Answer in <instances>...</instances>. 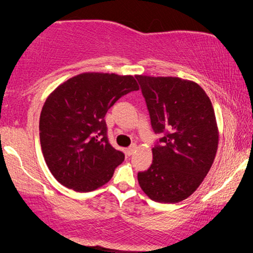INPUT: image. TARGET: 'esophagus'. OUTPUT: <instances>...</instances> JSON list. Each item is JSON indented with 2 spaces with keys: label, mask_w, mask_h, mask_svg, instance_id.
I'll return each instance as SVG.
<instances>
[{
  "label": "esophagus",
  "mask_w": 253,
  "mask_h": 253,
  "mask_svg": "<svg viewBox=\"0 0 253 253\" xmlns=\"http://www.w3.org/2000/svg\"><path fill=\"white\" fill-rule=\"evenodd\" d=\"M136 148H137V145L136 144L130 145V146L126 148V154L129 155V157H130V155H132L134 153V151H136Z\"/></svg>",
  "instance_id": "34e87169"
}]
</instances>
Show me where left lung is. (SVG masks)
Masks as SVG:
<instances>
[{
	"label": "left lung",
	"instance_id": "8db88e82",
	"mask_svg": "<svg viewBox=\"0 0 253 253\" xmlns=\"http://www.w3.org/2000/svg\"><path fill=\"white\" fill-rule=\"evenodd\" d=\"M136 79L152 129L161 134L152 148L151 167L138 172V182L154 202H182L196 191L215 158L219 134L212 102L198 84L185 79Z\"/></svg>",
	"mask_w": 253,
	"mask_h": 253
}]
</instances>
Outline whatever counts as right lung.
<instances>
[{
	"label": "right lung",
	"instance_id": "right-lung-1",
	"mask_svg": "<svg viewBox=\"0 0 253 253\" xmlns=\"http://www.w3.org/2000/svg\"><path fill=\"white\" fill-rule=\"evenodd\" d=\"M138 88L132 76L86 72L48 96L40 114V144L48 168L62 185L88 192L112 178L124 153L109 144L105 115Z\"/></svg>",
	"mask_w": 253,
	"mask_h": 253
}]
</instances>
